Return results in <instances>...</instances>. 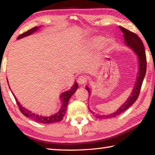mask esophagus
Segmentation results:
<instances>
[{
  "mask_svg": "<svg viewBox=\"0 0 155 155\" xmlns=\"http://www.w3.org/2000/svg\"><path fill=\"white\" fill-rule=\"evenodd\" d=\"M87 78L84 75L80 76V77L78 78V82L79 83L80 85L85 84L87 83Z\"/></svg>",
  "mask_w": 155,
  "mask_h": 155,
  "instance_id": "esophagus-1",
  "label": "esophagus"
}]
</instances>
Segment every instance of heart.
I'll use <instances>...</instances> for the list:
<instances>
[{"mask_svg":"<svg viewBox=\"0 0 155 155\" xmlns=\"http://www.w3.org/2000/svg\"><path fill=\"white\" fill-rule=\"evenodd\" d=\"M103 42V40L101 38H97V40H95V45H100L101 42Z\"/></svg>","mask_w":155,"mask_h":155,"instance_id":"b5f03b06","label":"heart"}]
</instances>
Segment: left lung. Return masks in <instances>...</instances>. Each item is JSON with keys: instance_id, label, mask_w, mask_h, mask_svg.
<instances>
[{"instance_id": "left-lung-1", "label": "left lung", "mask_w": 155, "mask_h": 155, "mask_svg": "<svg viewBox=\"0 0 155 155\" xmlns=\"http://www.w3.org/2000/svg\"><path fill=\"white\" fill-rule=\"evenodd\" d=\"M120 29L121 31H122L124 34V42L125 44L127 45L128 47H130L135 52V54L137 55L138 59H139V72L137 74V77L136 78L135 87L133 88V90L132 91L130 96L128 98V100H126L125 103H124L122 106H121V107L118 109L116 112L113 113L112 114L107 115H96V117L97 119H108L111 117H115L117 116L120 114L122 113L124 111L127 110L130 106L135 103V101L137 100L139 97V93H140V90L141 88L142 83L144 78H145L146 72V51L145 49H144V46L143 44V42L140 39L137 35L135 33L132 32L129 30L125 29L122 27H120ZM87 90L88 92V95H91V91L90 88L88 87H87ZM88 96V97H89ZM90 110V109H89ZM91 113H93L92 110H90Z\"/></svg>"}]
</instances>
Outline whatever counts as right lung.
<instances>
[{
	"instance_id": "right-lung-1",
	"label": "right lung",
	"mask_w": 155,
	"mask_h": 155,
	"mask_svg": "<svg viewBox=\"0 0 155 155\" xmlns=\"http://www.w3.org/2000/svg\"><path fill=\"white\" fill-rule=\"evenodd\" d=\"M40 27H35L32 29L28 30L27 31L23 33V34H20L18 37L17 38V39H20L23 37H26L27 35H29L32 34L33 33H34L35 31H36L38 29H39ZM7 83H8V81H7ZM78 88V85L77 82H75L74 84L72 87V88H71V90L66 91V92L62 93V95H60V99H61V102H62V107L60 108V110L58 111L57 113L54 114V115L49 116V117H44V116H40L38 115H36V114H34L31 113V111L28 110L27 109L24 108L20 103L19 102L16 97L14 96L15 100H16V101L18 104V106L20 109V112H21L25 116H26L27 117H29L31 120H34L35 121L38 123H41V124H54V123H56L58 122V121H60L62 120L63 117L66 113V111L67 110V106L68 104V101H69L70 97L74 94L75 92L77 90V88Z\"/></svg>"
}]
</instances>
